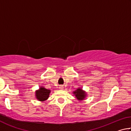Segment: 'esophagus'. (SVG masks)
Here are the masks:
<instances>
[{
    "label": "esophagus",
    "instance_id": "1",
    "mask_svg": "<svg viewBox=\"0 0 131 131\" xmlns=\"http://www.w3.org/2000/svg\"><path fill=\"white\" fill-rule=\"evenodd\" d=\"M59 88H60L61 90H63V85L59 86Z\"/></svg>",
    "mask_w": 131,
    "mask_h": 131
}]
</instances>
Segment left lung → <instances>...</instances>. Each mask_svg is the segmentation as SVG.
Segmentation results:
<instances>
[{
  "label": "left lung",
  "mask_w": 131,
  "mask_h": 131,
  "mask_svg": "<svg viewBox=\"0 0 131 131\" xmlns=\"http://www.w3.org/2000/svg\"><path fill=\"white\" fill-rule=\"evenodd\" d=\"M74 94L76 96V98L79 100H83L85 97V92L83 91L81 88H78L76 91L73 92Z\"/></svg>",
  "instance_id": "obj_1"
}]
</instances>
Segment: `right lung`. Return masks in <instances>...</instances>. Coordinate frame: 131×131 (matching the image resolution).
I'll use <instances>...</instances> for the list:
<instances>
[{
	"mask_svg": "<svg viewBox=\"0 0 131 131\" xmlns=\"http://www.w3.org/2000/svg\"><path fill=\"white\" fill-rule=\"evenodd\" d=\"M50 93V90L46 89L44 88H40V90L37 91L36 93V98L40 101H44L48 99Z\"/></svg>",
	"mask_w": 131,
	"mask_h": 131,
	"instance_id": "add662e5",
	"label": "right lung"
}]
</instances>
